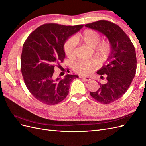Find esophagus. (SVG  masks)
<instances>
[{"label":"esophagus","mask_w":146,"mask_h":146,"mask_svg":"<svg viewBox=\"0 0 146 146\" xmlns=\"http://www.w3.org/2000/svg\"><path fill=\"white\" fill-rule=\"evenodd\" d=\"M80 78L86 82H89L91 80V78L90 77H80Z\"/></svg>","instance_id":"1"}]
</instances>
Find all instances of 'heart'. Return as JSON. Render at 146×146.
I'll return each instance as SVG.
<instances>
[{
  "label": "heart",
  "mask_w": 146,
  "mask_h": 146,
  "mask_svg": "<svg viewBox=\"0 0 146 146\" xmlns=\"http://www.w3.org/2000/svg\"><path fill=\"white\" fill-rule=\"evenodd\" d=\"M101 36L97 31L87 29L76 38H69L64 42V50L68 58H73L75 56L76 42H80L91 48H94L95 55L101 59H106L111 50V46L108 41L99 42ZM99 67L96 60L81 61L75 64L74 70L79 74L88 75L91 74Z\"/></svg>",
  "instance_id": "b5f03b06"
}]
</instances>
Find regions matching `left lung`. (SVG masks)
Returning <instances> with one entry per match:
<instances>
[{
	"instance_id": "1",
	"label": "left lung",
	"mask_w": 146,
	"mask_h": 146,
	"mask_svg": "<svg viewBox=\"0 0 146 146\" xmlns=\"http://www.w3.org/2000/svg\"><path fill=\"white\" fill-rule=\"evenodd\" d=\"M85 26L105 35L111 44V50L107 58L109 63L97 72L100 76L106 75L107 82L105 84L99 82L98 90L90 92V95L95 100L108 104L120 99L125 93L135 76V47L123 30L111 22L100 20Z\"/></svg>"
}]
</instances>
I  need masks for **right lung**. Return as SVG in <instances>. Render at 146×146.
Listing matches in <instances>:
<instances>
[{"mask_svg": "<svg viewBox=\"0 0 146 146\" xmlns=\"http://www.w3.org/2000/svg\"><path fill=\"white\" fill-rule=\"evenodd\" d=\"M83 27L43 24L31 33L24 43L22 75L30 93L41 102L52 105L63 101L69 93L70 83L78 78L77 75L68 74L63 79H55L53 74L55 66H60L65 58V41Z\"/></svg>", "mask_w": 146, "mask_h": 146, "instance_id": "right-lung-1", "label": "right lung"}]
</instances>
